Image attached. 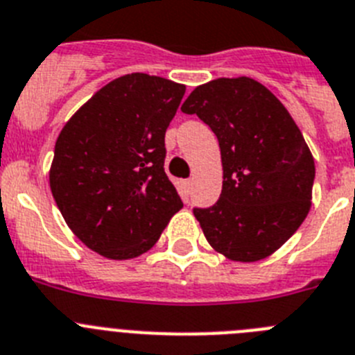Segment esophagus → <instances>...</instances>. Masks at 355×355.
<instances>
[{"mask_svg": "<svg viewBox=\"0 0 355 355\" xmlns=\"http://www.w3.org/2000/svg\"><path fill=\"white\" fill-rule=\"evenodd\" d=\"M191 186H193V180H191V178H189V180H184V187H186L187 191L191 189Z\"/></svg>", "mask_w": 355, "mask_h": 355, "instance_id": "34e87169", "label": "esophagus"}]
</instances>
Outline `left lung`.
<instances>
[{
	"mask_svg": "<svg viewBox=\"0 0 355 355\" xmlns=\"http://www.w3.org/2000/svg\"><path fill=\"white\" fill-rule=\"evenodd\" d=\"M211 126L220 143L223 189L195 209L205 239L236 263L275 254L309 214L314 159L279 98L248 76L198 85L182 105Z\"/></svg>",
	"mask_w": 355,
	"mask_h": 355,
	"instance_id": "1",
	"label": "left lung"
}]
</instances>
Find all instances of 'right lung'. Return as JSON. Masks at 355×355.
<instances>
[{
	"label": "right lung",
	"instance_id": "add662e5",
	"mask_svg": "<svg viewBox=\"0 0 355 355\" xmlns=\"http://www.w3.org/2000/svg\"><path fill=\"white\" fill-rule=\"evenodd\" d=\"M186 85L132 73L96 91L55 143L49 187L80 241L114 261L159 241L182 200L164 171V135Z\"/></svg>",
	"mask_w": 355,
	"mask_h": 355
}]
</instances>
